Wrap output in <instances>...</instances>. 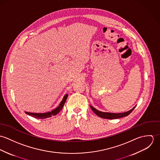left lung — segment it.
<instances>
[{
	"label": "left lung",
	"instance_id": "obj_1",
	"mask_svg": "<svg viewBox=\"0 0 160 160\" xmlns=\"http://www.w3.org/2000/svg\"><path fill=\"white\" fill-rule=\"evenodd\" d=\"M92 110L94 112V113L97 114V116H98L100 118H104V119H117V118H122L124 116H127L128 115L130 114L135 108V107L131 109V110L124 112V113H107V112H100L98 110H97V109H95V108H93V107L90 106Z\"/></svg>",
	"mask_w": 160,
	"mask_h": 160
}]
</instances>
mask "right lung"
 I'll return each mask as SVG.
<instances>
[{"mask_svg":"<svg viewBox=\"0 0 160 160\" xmlns=\"http://www.w3.org/2000/svg\"><path fill=\"white\" fill-rule=\"evenodd\" d=\"M68 95V94H66L64 96L62 101L60 103L59 106L57 108H56L55 110H52V112H49L45 113H29V112H25V113L31 116H32V117H34L35 118H38V119H44V118L51 117L52 115L55 116V115L58 114L63 109L65 103L67 99Z\"/></svg>","mask_w":160,"mask_h":160,"instance_id":"add662e5","label":"right lung"}]
</instances>
